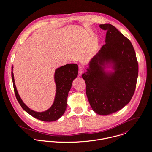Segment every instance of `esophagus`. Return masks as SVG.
<instances>
[{"label": "esophagus", "mask_w": 152, "mask_h": 152, "mask_svg": "<svg viewBox=\"0 0 152 152\" xmlns=\"http://www.w3.org/2000/svg\"><path fill=\"white\" fill-rule=\"evenodd\" d=\"M84 71V68L83 66L82 65H79V69H78V75H81L82 74V73Z\"/></svg>", "instance_id": "1"}]
</instances>
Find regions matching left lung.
Returning <instances> with one entry per match:
<instances>
[{"label": "left lung", "mask_w": 152, "mask_h": 152, "mask_svg": "<svg viewBox=\"0 0 152 152\" xmlns=\"http://www.w3.org/2000/svg\"><path fill=\"white\" fill-rule=\"evenodd\" d=\"M99 27L107 31L106 43L91 60L82 77L92 110L108 115L130 102L136 86L138 63L128 39L110 24ZM107 67L113 71L105 70Z\"/></svg>", "instance_id": "obj_1"}]
</instances>
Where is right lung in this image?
Here are the masks:
<instances>
[{"mask_svg":"<svg viewBox=\"0 0 152 152\" xmlns=\"http://www.w3.org/2000/svg\"><path fill=\"white\" fill-rule=\"evenodd\" d=\"M12 66V78L16 97L22 108L34 118L45 121L53 122L60 119L64 113L67 103V97L72 81L78 74V66L76 64H68L57 68L54 73V81L56 86V93L54 102L51 107L43 112H36L29 108L22 101L18 94L15 83Z\"/></svg>","mask_w":152,"mask_h":152,"instance_id":"1","label":"right lung"}]
</instances>
